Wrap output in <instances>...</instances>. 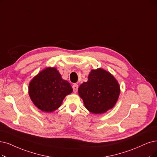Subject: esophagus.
Here are the masks:
<instances>
[{
    "instance_id": "obj_1",
    "label": "esophagus",
    "mask_w": 157,
    "mask_h": 157,
    "mask_svg": "<svg viewBox=\"0 0 157 157\" xmlns=\"http://www.w3.org/2000/svg\"><path fill=\"white\" fill-rule=\"evenodd\" d=\"M73 91L75 93H76L77 91L78 90V85L77 84H75L73 85Z\"/></svg>"
}]
</instances>
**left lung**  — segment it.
Segmentation results:
<instances>
[{
	"label": "left lung",
	"mask_w": 157,
	"mask_h": 157,
	"mask_svg": "<svg viewBox=\"0 0 157 157\" xmlns=\"http://www.w3.org/2000/svg\"><path fill=\"white\" fill-rule=\"evenodd\" d=\"M121 88L117 79L102 68L91 70L87 82L80 84L78 93L85 108L93 114H102L115 105Z\"/></svg>",
	"instance_id": "left-lung-1"
}]
</instances>
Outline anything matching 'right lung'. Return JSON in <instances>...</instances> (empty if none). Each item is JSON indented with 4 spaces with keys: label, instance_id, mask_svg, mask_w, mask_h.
Masks as SVG:
<instances>
[{
    "label": "right lung",
    "instance_id": "right-lung-1",
    "mask_svg": "<svg viewBox=\"0 0 157 157\" xmlns=\"http://www.w3.org/2000/svg\"><path fill=\"white\" fill-rule=\"evenodd\" d=\"M73 92L71 84L62 78L56 67H47L31 79L28 93L40 111L51 113L60 107L64 98Z\"/></svg>",
    "mask_w": 157,
    "mask_h": 157
}]
</instances>
